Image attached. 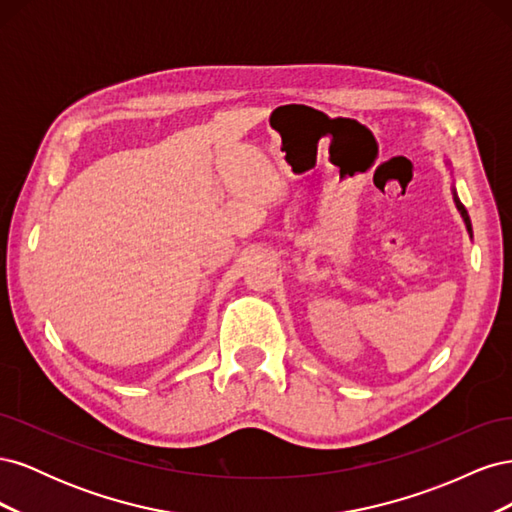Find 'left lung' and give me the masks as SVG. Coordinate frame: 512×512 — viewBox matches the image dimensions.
<instances>
[{
	"instance_id": "8db88e82",
	"label": "left lung",
	"mask_w": 512,
	"mask_h": 512,
	"mask_svg": "<svg viewBox=\"0 0 512 512\" xmlns=\"http://www.w3.org/2000/svg\"><path fill=\"white\" fill-rule=\"evenodd\" d=\"M446 166L451 168V175H453V166H451V160H446ZM453 200H455V207H457V211L461 213V218H463V224H466V230L470 232V237H472V222H470V215H468V211H466V207L461 205V200H459V196H457V190H455V183H453Z\"/></svg>"
}]
</instances>
